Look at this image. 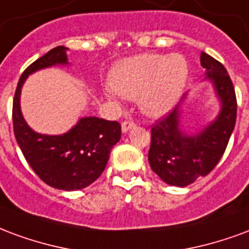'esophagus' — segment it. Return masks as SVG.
<instances>
[{
	"label": "esophagus",
	"instance_id": "1",
	"mask_svg": "<svg viewBox=\"0 0 249 249\" xmlns=\"http://www.w3.org/2000/svg\"><path fill=\"white\" fill-rule=\"evenodd\" d=\"M135 126V123L132 122V121H130V119H127V121H123L122 122V131L123 132H127L130 128H132V127Z\"/></svg>",
	"mask_w": 249,
	"mask_h": 249
}]
</instances>
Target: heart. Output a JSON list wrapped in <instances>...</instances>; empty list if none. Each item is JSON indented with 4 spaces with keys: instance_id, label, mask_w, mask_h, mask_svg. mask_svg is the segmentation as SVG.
I'll use <instances>...</instances> for the list:
<instances>
[{
    "instance_id": "1",
    "label": "heart",
    "mask_w": 249,
    "mask_h": 249,
    "mask_svg": "<svg viewBox=\"0 0 249 249\" xmlns=\"http://www.w3.org/2000/svg\"><path fill=\"white\" fill-rule=\"evenodd\" d=\"M188 62L182 54L144 53L126 58L112 67L110 85L128 99L139 98L148 117L166 115L177 106L188 81Z\"/></svg>"
}]
</instances>
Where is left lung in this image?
<instances>
[{"instance_id": "obj_1", "label": "left lung", "mask_w": 249, "mask_h": 249, "mask_svg": "<svg viewBox=\"0 0 249 249\" xmlns=\"http://www.w3.org/2000/svg\"><path fill=\"white\" fill-rule=\"evenodd\" d=\"M200 65L206 69L220 101L215 121L203 130L187 135L180 130V105L151 127L148 163L152 171L170 186L186 187L206 177L215 168L226 151L236 123V94L226 67L204 52ZM186 95L182 98V102Z\"/></svg>"}]
</instances>
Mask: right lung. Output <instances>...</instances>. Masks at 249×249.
<instances>
[{"label": "right lung", "mask_w": 249, "mask_h": 249, "mask_svg": "<svg viewBox=\"0 0 249 249\" xmlns=\"http://www.w3.org/2000/svg\"><path fill=\"white\" fill-rule=\"evenodd\" d=\"M66 50L65 46L52 49L22 72L13 99V128L23 157L39 179L57 190L75 191L101 177L122 130L117 121L85 117L66 134L42 135L25 122L19 106L25 79L45 67L67 65Z\"/></svg>", "instance_id": "obj_1"}]
</instances>
